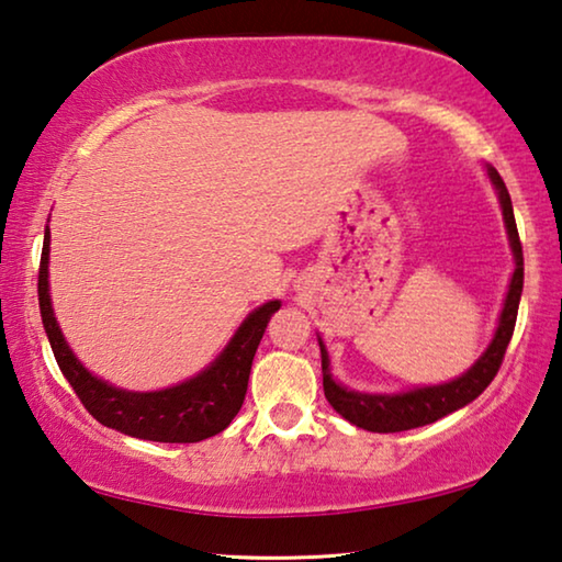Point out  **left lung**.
I'll return each mask as SVG.
<instances>
[{
    "instance_id": "obj_1",
    "label": "left lung",
    "mask_w": 562,
    "mask_h": 562,
    "mask_svg": "<svg viewBox=\"0 0 562 562\" xmlns=\"http://www.w3.org/2000/svg\"><path fill=\"white\" fill-rule=\"evenodd\" d=\"M488 178L498 190L503 221H506L510 250H513V258H516V270H513L506 302H503L496 335H493L488 349L483 351V357H479V361H475L469 372L461 374L459 379H453L449 384L422 386L404 394H361V392H349V389L337 384L329 374V355L325 349V341L319 339L322 386H325L327 402L335 406L337 414L345 416L349 424L359 426V429L376 431V434H394V431H408V429H416V426L434 424L439 422L441 416L456 412V408L471 404L473 398L493 382V376L498 374L503 357H506L508 341L513 337V329H516L518 304H520V292H522V245L518 237L516 215H513L506 183H503L498 170L491 166H488Z\"/></svg>"
}]
</instances>
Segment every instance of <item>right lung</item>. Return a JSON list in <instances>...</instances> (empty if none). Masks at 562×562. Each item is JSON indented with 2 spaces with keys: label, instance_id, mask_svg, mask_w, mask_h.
Returning a JSON list of instances; mask_svg holds the SVG:
<instances>
[{
  "label": "right lung",
  "instance_id": "obj_1",
  "mask_svg": "<svg viewBox=\"0 0 562 562\" xmlns=\"http://www.w3.org/2000/svg\"><path fill=\"white\" fill-rule=\"evenodd\" d=\"M40 310L52 351L66 382L87 412L109 429L146 441L195 443L221 434L240 412L250 379L252 359L258 351L270 317L280 310V300L265 302L227 341L223 355L211 367L183 384L160 392H126L93 376L66 345L56 325L49 297V227L44 233L40 262Z\"/></svg>",
  "mask_w": 562,
  "mask_h": 562
}]
</instances>
